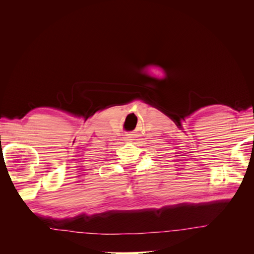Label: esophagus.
<instances>
[{"label":"esophagus","mask_w":254,"mask_h":254,"mask_svg":"<svg viewBox=\"0 0 254 254\" xmlns=\"http://www.w3.org/2000/svg\"><path fill=\"white\" fill-rule=\"evenodd\" d=\"M131 140V134H127V136H124V141H127V142H130Z\"/></svg>","instance_id":"esophagus-1"}]
</instances>
